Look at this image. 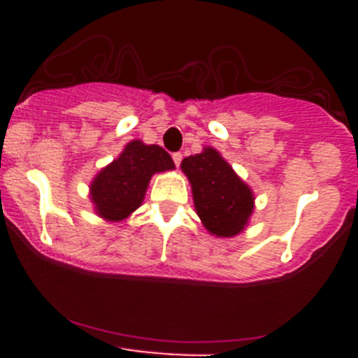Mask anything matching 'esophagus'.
Wrapping results in <instances>:
<instances>
[{"label": "esophagus", "mask_w": 358, "mask_h": 358, "mask_svg": "<svg viewBox=\"0 0 358 358\" xmlns=\"http://www.w3.org/2000/svg\"><path fill=\"white\" fill-rule=\"evenodd\" d=\"M172 159H173V163H176V166H179V164H181V161H182L181 152H176V154L172 156Z\"/></svg>", "instance_id": "34e87169"}]
</instances>
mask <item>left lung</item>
Segmentation results:
<instances>
[{"label":"left lung","instance_id":"obj_1","mask_svg":"<svg viewBox=\"0 0 358 358\" xmlns=\"http://www.w3.org/2000/svg\"><path fill=\"white\" fill-rule=\"evenodd\" d=\"M181 169L192 185L195 211L211 235L229 238L242 233L255 210V195L220 152L206 147L185 157Z\"/></svg>","mask_w":358,"mask_h":358}]
</instances>
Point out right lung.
Returning a JSON list of instances; mask_svg holds the SVG:
<instances>
[{"label":"right lung","mask_w":358,"mask_h":358,"mask_svg":"<svg viewBox=\"0 0 358 358\" xmlns=\"http://www.w3.org/2000/svg\"><path fill=\"white\" fill-rule=\"evenodd\" d=\"M173 169L176 164L172 157L159 145L131 141L91 182L94 211L109 222H120L141 206L150 177Z\"/></svg>","instance_id":"1"}]
</instances>
